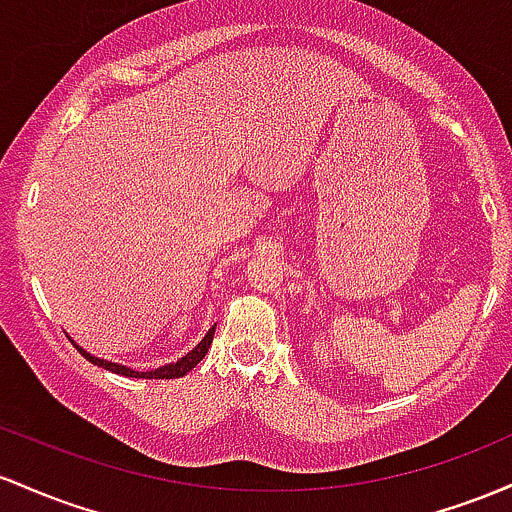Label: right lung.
I'll return each instance as SVG.
<instances>
[{"label": "right lung", "mask_w": 512, "mask_h": 512, "mask_svg": "<svg viewBox=\"0 0 512 512\" xmlns=\"http://www.w3.org/2000/svg\"><path fill=\"white\" fill-rule=\"evenodd\" d=\"M212 336H215V326H212V329H210L208 333H205L203 341H200L198 346H195V348L191 350V353L183 355V358H181V360H176L174 365H164V367H157V370H149V372H137V370H130V367H125V365L108 363V360H99V358H94V355L86 353L84 348H79V346H74V348H77L79 353H82L84 358L89 360V363L99 365V367H103V370L116 372V375L137 377V380H174V377H183V375H186V372H191L193 367L198 365L200 360L205 358V353H208V348H210V343H212Z\"/></svg>", "instance_id": "right-lung-1"}]
</instances>
